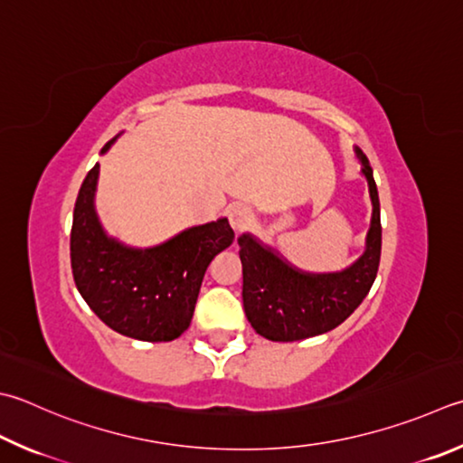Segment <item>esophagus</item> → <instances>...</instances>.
<instances>
[{"label": "esophagus", "mask_w": 463, "mask_h": 463, "mask_svg": "<svg viewBox=\"0 0 463 463\" xmlns=\"http://www.w3.org/2000/svg\"><path fill=\"white\" fill-rule=\"evenodd\" d=\"M228 220L235 232H243L251 222V209L248 205L235 203L228 209Z\"/></svg>", "instance_id": "esophagus-1"}]
</instances>
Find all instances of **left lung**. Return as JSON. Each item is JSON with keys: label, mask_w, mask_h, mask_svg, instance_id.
Listing matches in <instances>:
<instances>
[{"label": "left lung", "mask_w": 463, "mask_h": 463, "mask_svg": "<svg viewBox=\"0 0 463 463\" xmlns=\"http://www.w3.org/2000/svg\"><path fill=\"white\" fill-rule=\"evenodd\" d=\"M373 205L363 254L340 272H304L256 235L241 233L243 310L251 328L274 343H292L336 328L369 294L381 260V207L367 155L354 146Z\"/></svg>", "instance_id": "1"}]
</instances>
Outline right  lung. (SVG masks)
Returning a JSON list of instances; mask_svg holds the SVG:
<instances>
[{
    "label": "right lung",
    "mask_w": 463,
    "mask_h": 463,
    "mask_svg": "<svg viewBox=\"0 0 463 463\" xmlns=\"http://www.w3.org/2000/svg\"><path fill=\"white\" fill-rule=\"evenodd\" d=\"M120 133L102 146L109 153ZM100 165L82 181L74 205L70 260L78 292L109 328L146 343H169L194 318L212 260L232 246L228 217L194 225L151 248L127 246L102 228L96 213Z\"/></svg>",
    "instance_id": "1"
}]
</instances>
